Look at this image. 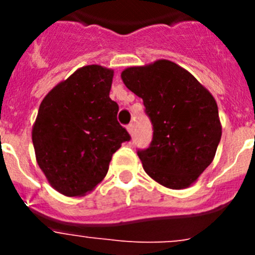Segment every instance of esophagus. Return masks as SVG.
<instances>
[{"label": "esophagus", "mask_w": 255, "mask_h": 255, "mask_svg": "<svg viewBox=\"0 0 255 255\" xmlns=\"http://www.w3.org/2000/svg\"><path fill=\"white\" fill-rule=\"evenodd\" d=\"M126 129H128V132H129L130 135H134V126L131 125V124H130V125H128V128H126Z\"/></svg>", "instance_id": "obj_1"}]
</instances>
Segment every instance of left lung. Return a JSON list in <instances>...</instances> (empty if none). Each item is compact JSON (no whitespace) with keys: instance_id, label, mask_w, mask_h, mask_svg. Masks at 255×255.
<instances>
[{"instance_id":"8db88e82","label":"left lung","mask_w":255,"mask_h":255,"mask_svg":"<svg viewBox=\"0 0 255 255\" xmlns=\"http://www.w3.org/2000/svg\"><path fill=\"white\" fill-rule=\"evenodd\" d=\"M121 79L143 100L153 124L152 143L138 150L144 171L164 188L193 185L215 158L222 135L211 92L170 60L128 67Z\"/></svg>"}]
</instances>
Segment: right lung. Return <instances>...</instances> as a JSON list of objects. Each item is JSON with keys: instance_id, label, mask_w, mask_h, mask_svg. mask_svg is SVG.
Segmentation results:
<instances>
[{"instance_id": "add662e5", "label": "right lung", "mask_w": 255, "mask_h": 255, "mask_svg": "<svg viewBox=\"0 0 255 255\" xmlns=\"http://www.w3.org/2000/svg\"><path fill=\"white\" fill-rule=\"evenodd\" d=\"M114 70L88 65L47 93L31 129L35 159L52 188L66 197L91 193L112 154L130 135L110 98Z\"/></svg>"}]
</instances>
